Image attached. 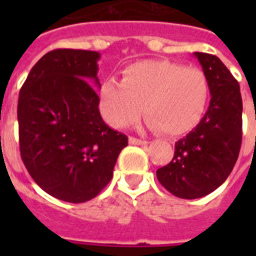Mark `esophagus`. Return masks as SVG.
I'll list each match as a JSON object with an SVG mask.
<instances>
[{
	"instance_id": "1",
	"label": "esophagus",
	"mask_w": 256,
	"mask_h": 256,
	"mask_svg": "<svg viewBox=\"0 0 256 256\" xmlns=\"http://www.w3.org/2000/svg\"><path fill=\"white\" fill-rule=\"evenodd\" d=\"M128 142L132 144H138V146H144V144H148V140H138V138H134V136H130L128 138Z\"/></svg>"
}]
</instances>
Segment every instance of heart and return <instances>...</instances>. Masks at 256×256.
I'll list each match as a JSON object with an SVG mask.
<instances>
[{
	"label": "heart",
	"instance_id": "b5f03b06",
	"mask_svg": "<svg viewBox=\"0 0 256 256\" xmlns=\"http://www.w3.org/2000/svg\"><path fill=\"white\" fill-rule=\"evenodd\" d=\"M210 81L198 68L170 61H140L128 66L122 81L100 85V108L108 124L126 128L142 112L152 128L166 136L190 132L200 124L210 100Z\"/></svg>",
	"mask_w": 256,
	"mask_h": 256
}]
</instances>
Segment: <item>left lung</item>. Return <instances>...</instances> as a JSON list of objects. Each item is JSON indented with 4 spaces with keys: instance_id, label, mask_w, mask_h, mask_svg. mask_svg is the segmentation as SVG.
Listing matches in <instances>:
<instances>
[{
    "instance_id": "left-lung-1",
    "label": "left lung",
    "mask_w": 256,
    "mask_h": 256,
    "mask_svg": "<svg viewBox=\"0 0 256 256\" xmlns=\"http://www.w3.org/2000/svg\"><path fill=\"white\" fill-rule=\"evenodd\" d=\"M194 57L210 81V104L200 124L175 142L172 160L156 170L160 184L182 199L216 190L234 168L242 144L239 84L216 56L195 52Z\"/></svg>"
}]
</instances>
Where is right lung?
<instances>
[{
	"mask_svg": "<svg viewBox=\"0 0 256 256\" xmlns=\"http://www.w3.org/2000/svg\"><path fill=\"white\" fill-rule=\"evenodd\" d=\"M100 58L92 50L49 52L30 70L20 92L24 164L42 190L65 202L82 203L100 194L128 146V136L100 116L94 88H100Z\"/></svg>",
	"mask_w": 256,
	"mask_h": 256,
	"instance_id": "right-lung-1",
	"label": "right lung"
}]
</instances>
